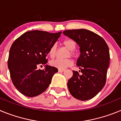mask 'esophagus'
Segmentation results:
<instances>
[{"instance_id":"34e87169","label":"esophagus","mask_w":121,"mask_h":121,"mask_svg":"<svg viewBox=\"0 0 121 121\" xmlns=\"http://www.w3.org/2000/svg\"><path fill=\"white\" fill-rule=\"evenodd\" d=\"M65 71V70H64V69H59L58 70V71L59 73H62V72H64V71Z\"/></svg>"}]
</instances>
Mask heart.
Returning <instances> with one entry per match:
<instances>
[{"label":"heart","mask_w":121,"mask_h":121,"mask_svg":"<svg viewBox=\"0 0 121 121\" xmlns=\"http://www.w3.org/2000/svg\"><path fill=\"white\" fill-rule=\"evenodd\" d=\"M62 43L68 50H70V53L68 55L74 56V53L73 52V50H74L76 47V43L74 40L71 39H67L64 40L62 42ZM57 52V47L56 45H53L50 47V50L48 51V54L51 58H53L56 56ZM73 64L72 60L70 59H56L51 62V65L53 67L57 68L59 69H65L67 67H70Z\"/></svg>","instance_id":"obj_1"}]
</instances>
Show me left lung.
Instances as JSON below:
<instances>
[{
  "label": "left lung",
  "mask_w": 121,
  "mask_h": 121,
  "mask_svg": "<svg viewBox=\"0 0 121 121\" xmlns=\"http://www.w3.org/2000/svg\"><path fill=\"white\" fill-rule=\"evenodd\" d=\"M63 33L79 45L81 52L76 64L82 74L73 71V76L67 83L68 90L74 98L89 100L103 88L106 82L110 64L108 47L102 37L88 30H70Z\"/></svg>",
  "instance_id": "1"
}]
</instances>
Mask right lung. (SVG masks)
<instances>
[{
	"mask_svg": "<svg viewBox=\"0 0 121 121\" xmlns=\"http://www.w3.org/2000/svg\"><path fill=\"white\" fill-rule=\"evenodd\" d=\"M61 32L50 33L33 30L23 33L9 50L8 67L15 87L28 97H35L47 90L57 68L46 65L48 51L60 36ZM40 64L44 70H38Z\"/></svg>",
	"mask_w": 121,
	"mask_h": 121,
	"instance_id": "right-lung-1",
	"label": "right lung"
}]
</instances>
